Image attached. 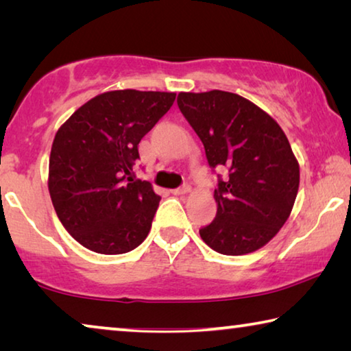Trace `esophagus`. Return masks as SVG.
<instances>
[{
    "label": "esophagus",
    "mask_w": 351,
    "mask_h": 351,
    "mask_svg": "<svg viewBox=\"0 0 351 351\" xmlns=\"http://www.w3.org/2000/svg\"><path fill=\"white\" fill-rule=\"evenodd\" d=\"M190 190H192V187H190L189 184H182L181 187L171 190V193H173V195H186V193L190 192Z\"/></svg>",
    "instance_id": "1"
}]
</instances>
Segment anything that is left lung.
Here are the masks:
<instances>
[{
  "instance_id": "8db88e82",
  "label": "left lung",
  "mask_w": 351,
  "mask_h": 351,
  "mask_svg": "<svg viewBox=\"0 0 351 351\" xmlns=\"http://www.w3.org/2000/svg\"><path fill=\"white\" fill-rule=\"evenodd\" d=\"M178 106L198 134L218 180L215 219L199 229L207 246L224 255L263 247L287 223L299 190V162L280 125L239 94L180 93Z\"/></svg>"
}]
</instances>
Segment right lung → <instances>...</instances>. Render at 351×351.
Wrapping results in <instances>:
<instances>
[{"label":"right lung","mask_w":351,"mask_h":351,"mask_svg":"<svg viewBox=\"0 0 351 351\" xmlns=\"http://www.w3.org/2000/svg\"><path fill=\"white\" fill-rule=\"evenodd\" d=\"M175 93H102L74 111L52 142L49 195L64 229L93 252L133 251L150 232L161 197L134 180L138 145Z\"/></svg>","instance_id":"1"}]
</instances>
